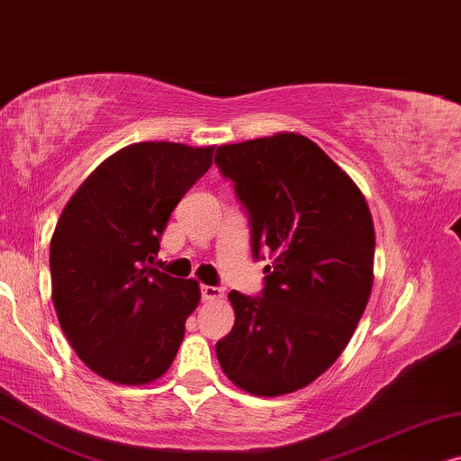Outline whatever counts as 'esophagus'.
<instances>
[{
	"instance_id": "34e87169",
	"label": "esophagus",
	"mask_w": 461,
	"mask_h": 461,
	"mask_svg": "<svg viewBox=\"0 0 461 461\" xmlns=\"http://www.w3.org/2000/svg\"><path fill=\"white\" fill-rule=\"evenodd\" d=\"M200 291H202V299H204V302H217V299L223 297V291H221V288H217V286L202 285Z\"/></svg>"
}]
</instances>
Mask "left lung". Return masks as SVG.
Here are the masks:
<instances>
[{"label":"left lung","instance_id":"obj_1","mask_svg":"<svg viewBox=\"0 0 461 461\" xmlns=\"http://www.w3.org/2000/svg\"><path fill=\"white\" fill-rule=\"evenodd\" d=\"M214 162L250 214L255 257L272 261L263 297L227 294L236 321L214 348L219 365L249 394H291L339 358L369 303V204L352 176L302 134L221 145Z\"/></svg>","mask_w":461,"mask_h":461}]
</instances>
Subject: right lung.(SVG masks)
<instances>
[{"mask_svg": "<svg viewBox=\"0 0 461 461\" xmlns=\"http://www.w3.org/2000/svg\"><path fill=\"white\" fill-rule=\"evenodd\" d=\"M212 151L170 140L122 147L60 212L50 240L52 303L79 360L107 382L145 385L173 365L200 285L149 263Z\"/></svg>", "mask_w": 461, "mask_h": 461, "instance_id": "1", "label": "right lung"}]
</instances>
